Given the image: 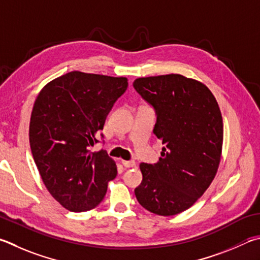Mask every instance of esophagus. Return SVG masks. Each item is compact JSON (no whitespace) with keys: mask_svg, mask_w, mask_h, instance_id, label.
Here are the masks:
<instances>
[{"mask_svg":"<svg viewBox=\"0 0 260 260\" xmlns=\"http://www.w3.org/2000/svg\"><path fill=\"white\" fill-rule=\"evenodd\" d=\"M121 164H122V166L126 167V168H131V167L135 166L134 160H122Z\"/></svg>","mask_w":260,"mask_h":260,"instance_id":"obj_1","label":"esophagus"}]
</instances>
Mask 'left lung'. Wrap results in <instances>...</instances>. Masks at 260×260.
Here are the masks:
<instances>
[{"label":"left lung","mask_w":260,"mask_h":260,"mask_svg":"<svg viewBox=\"0 0 260 260\" xmlns=\"http://www.w3.org/2000/svg\"><path fill=\"white\" fill-rule=\"evenodd\" d=\"M133 87L153 108V133L162 141L157 164L140 165L139 204L173 216L190 208L214 179L223 145V119L215 96L200 82L178 74L135 79Z\"/></svg>","instance_id":"left-lung-1"}]
</instances>
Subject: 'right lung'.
I'll return each instance as SVG.
<instances>
[{
    "label": "right lung",
    "instance_id": "right-lung-1",
    "mask_svg": "<svg viewBox=\"0 0 260 260\" xmlns=\"http://www.w3.org/2000/svg\"><path fill=\"white\" fill-rule=\"evenodd\" d=\"M127 86L125 77L70 72L37 96L29 125L32 158L48 191L66 209H93L117 176L107 151L91 152V146Z\"/></svg>",
    "mask_w": 260,
    "mask_h": 260
}]
</instances>
